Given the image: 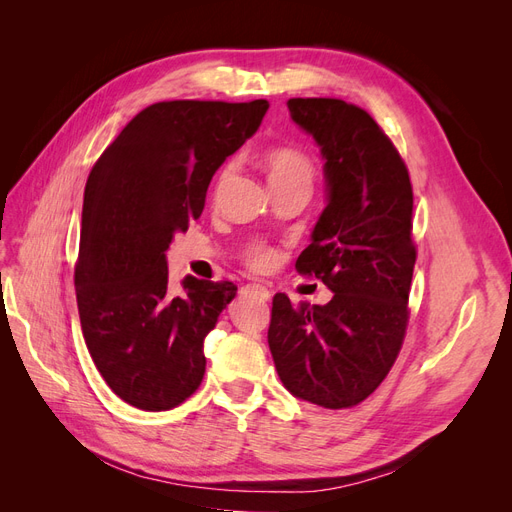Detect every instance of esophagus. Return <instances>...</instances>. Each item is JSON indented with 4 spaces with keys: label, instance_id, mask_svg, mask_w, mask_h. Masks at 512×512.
I'll list each match as a JSON object with an SVG mask.
<instances>
[{
    "label": "esophagus",
    "instance_id": "1",
    "mask_svg": "<svg viewBox=\"0 0 512 512\" xmlns=\"http://www.w3.org/2000/svg\"><path fill=\"white\" fill-rule=\"evenodd\" d=\"M245 288L250 290L252 294H256V297H258V299H262V301H269V299H271V290H269L265 284L254 282V284H247Z\"/></svg>",
    "mask_w": 512,
    "mask_h": 512
}]
</instances>
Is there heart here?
Returning <instances> with one entry per match:
<instances>
[{"label": "heart", "instance_id": "obj_1", "mask_svg": "<svg viewBox=\"0 0 512 512\" xmlns=\"http://www.w3.org/2000/svg\"><path fill=\"white\" fill-rule=\"evenodd\" d=\"M262 164H265V168H267L269 183L299 181V183L312 185V179L316 175L314 162L309 160L307 153L297 147H288V145L267 149L265 156H262ZM275 258H277L275 250H271V247H267V245H252L250 250H247V262H250L254 269L271 267Z\"/></svg>", "mask_w": 512, "mask_h": 512}]
</instances>
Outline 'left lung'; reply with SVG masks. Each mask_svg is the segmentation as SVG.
Segmentation results:
<instances>
[{
	"label": "left lung",
	"mask_w": 512,
	"mask_h": 512,
	"mask_svg": "<svg viewBox=\"0 0 512 512\" xmlns=\"http://www.w3.org/2000/svg\"><path fill=\"white\" fill-rule=\"evenodd\" d=\"M324 160L327 207L297 271L329 286L327 305L273 297L269 348L280 380L329 410L361 404L404 344L416 247L408 168L363 108L335 98L288 100Z\"/></svg>",
	"instance_id": "1"
}]
</instances>
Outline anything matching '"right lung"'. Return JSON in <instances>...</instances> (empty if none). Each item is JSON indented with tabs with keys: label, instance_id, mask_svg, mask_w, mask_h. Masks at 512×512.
Wrapping results in <instances>:
<instances>
[{
	"label": "right lung",
	"instance_id": "obj_1",
	"mask_svg": "<svg viewBox=\"0 0 512 512\" xmlns=\"http://www.w3.org/2000/svg\"><path fill=\"white\" fill-rule=\"evenodd\" d=\"M267 108V100L151 104L91 168L76 303L91 359L134 408L170 410L203 382L205 337L237 286L188 275L175 294L166 250L200 218L215 170L258 130Z\"/></svg>",
	"mask_w": 512,
	"mask_h": 512
}]
</instances>
